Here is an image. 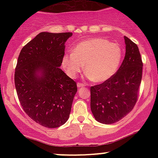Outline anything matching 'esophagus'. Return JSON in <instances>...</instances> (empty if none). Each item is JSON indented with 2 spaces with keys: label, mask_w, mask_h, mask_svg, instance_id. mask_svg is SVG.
I'll return each mask as SVG.
<instances>
[{
  "label": "esophagus",
  "mask_w": 158,
  "mask_h": 158,
  "mask_svg": "<svg viewBox=\"0 0 158 158\" xmlns=\"http://www.w3.org/2000/svg\"><path fill=\"white\" fill-rule=\"evenodd\" d=\"M85 84H81V83H78L77 84V87L78 88H81V87H85Z\"/></svg>",
  "instance_id": "34e87169"
}]
</instances>
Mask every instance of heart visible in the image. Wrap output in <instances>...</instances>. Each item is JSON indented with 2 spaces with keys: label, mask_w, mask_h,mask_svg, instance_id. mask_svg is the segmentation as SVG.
<instances>
[{
  "label": "heart",
  "mask_w": 158,
  "mask_h": 158,
  "mask_svg": "<svg viewBox=\"0 0 158 158\" xmlns=\"http://www.w3.org/2000/svg\"><path fill=\"white\" fill-rule=\"evenodd\" d=\"M123 50L117 43L102 38H93L79 43L73 51L65 53L62 66L70 78H75L84 69L87 77L102 83L110 79L118 70Z\"/></svg>",
  "instance_id": "1"
}]
</instances>
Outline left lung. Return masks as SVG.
I'll list each match as a JSON object with an SVG mask.
<instances>
[{
	"instance_id": "left-lung-1",
	"label": "left lung",
	"mask_w": 158,
	"mask_h": 158,
	"mask_svg": "<svg viewBox=\"0 0 158 158\" xmlns=\"http://www.w3.org/2000/svg\"><path fill=\"white\" fill-rule=\"evenodd\" d=\"M124 40L126 55L117 73L90 88V109L96 120L103 124L118 122L133 109L137 100L142 59L137 44L126 36Z\"/></svg>"
}]
</instances>
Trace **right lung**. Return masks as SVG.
Here are the masks:
<instances>
[{
    "label": "right lung",
    "mask_w": 158,
    "mask_h": 158,
    "mask_svg": "<svg viewBox=\"0 0 158 158\" xmlns=\"http://www.w3.org/2000/svg\"><path fill=\"white\" fill-rule=\"evenodd\" d=\"M72 32H40L22 48L15 85L23 110L35 123L58 128L68 121L77 83L60 68Z\"/></svg>",
    "instance_id": "add662e5"
}]
</instances>
